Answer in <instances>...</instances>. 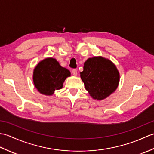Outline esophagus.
<instances>
[{
    "instance_id": "obj_1",
    "label": "esophagus",
    "mask_w": 154,
    "mask_h": 154,
    "mask_svg": "<svg viewBox=\"0 0 154 154\" xmlns=\"http://www.w3.org/2000/svg\"><path fill=\"white\" fill-rule=\"evenodd\" d=\"M72 73H73L74 76H77V70L76 69H73V71H72Z\"/></svg>"
}]
</instances>
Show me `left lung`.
Wrapping results in <instances>:
<instances>
[{"label": "left lung", "mask_w": 154, "mask_h": 154, "mask_svg": "<svg viewBox=\"0 0 154 154\" xmlns=\"http://www.w3.org/2000/svg\"><path fill=\"white\" fill-rule=\"evenodd\" d=\"M80 74L85 89L95 100L106 99L116 91L119 84L120 73L116 65L102 56L88 59Z\"/></svg>", "instance_id": "left-lung-1"}]
</instances>
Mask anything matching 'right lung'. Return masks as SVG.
Here are the masks:
<instances>
[{
    "label": "right lung",
    "instance_id": "right-lung-1",
    "mask_svg": "<svg viewBox=\"0 0 154 154\" xmlns=\"http://www.w3.org/2000/svg\"><path fill=\"white\" fill-rule=\"evenodd\" d=\"M69 76L70 71L61 67L55 58L47 57L39 62L35 67L33 82L39 93L51 96L55 91L63 87L65 80Z\"/></svg>",
    "mask_w": 154,
    "mask_h": 154
}]
</instances>
